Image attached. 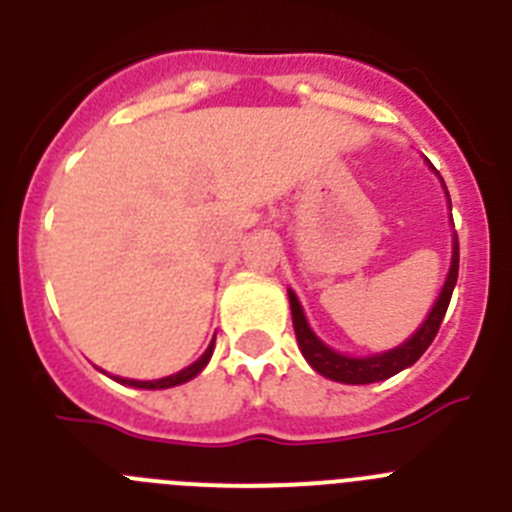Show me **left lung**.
I'll list each match as a JSON object with an SVG mask.
<instances>
[{"label":"left lung","instance_id":"1","mask_svg":"<svg viewBox=\"0 0 512 512\" xmlns=\"http://www.w3.org/2000/svg\"><path fill=\"white\" fill-rule=\"evenodd\" d=\"M456 277H459V241L454 238V253H451L449 277H446V282H443L441 295H438L433 310L428 312L425 323L420 325V328L415 330L413 336L402 343V346L390 348V351H384V354L359 356V359H356V356H343V354H338V351H333L330 346H325V343L320 341L315 333H312V328L307 325L305 312H302L300 300H297L295 292L289 289L292 323H295V336H297V343H300L302 356H305L307 364H310L315 372L323 374V377H328V379H333V382L372 384V382H382V379L395 377L397 372H402V369L413 366L415 361L425 354V348L433 343L438 328H441L443 315H446V310H449L451 292H454V287H456Z\"/></svg>","mask_w":512,"mask_h":512}]
</instances>
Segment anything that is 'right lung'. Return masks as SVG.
<instances>
[{"mask_svg": "<svg viewBox=\"0 0 512 512\" xmlns=\"http://www.w3.org/2000/svg\"><path fill=\"white\" fill-rule=\"evenodd\" d=\"M212 348H215V338H212L210 346H207V351L200 356V359L194 361L192 366H187V369H182V372L171 374V377L153 379V382H138V379H122V377H115V379L122 384H130V387H140V390H166V387H176V384H184V382H189V379H194L197 374L202 372V369H205L207 361H210V356H212Z\"/></svg>", "mask_w": 512, "mask_h": 512, "instance_id": "add662e5", "label": "right lung"}]
</instances>
